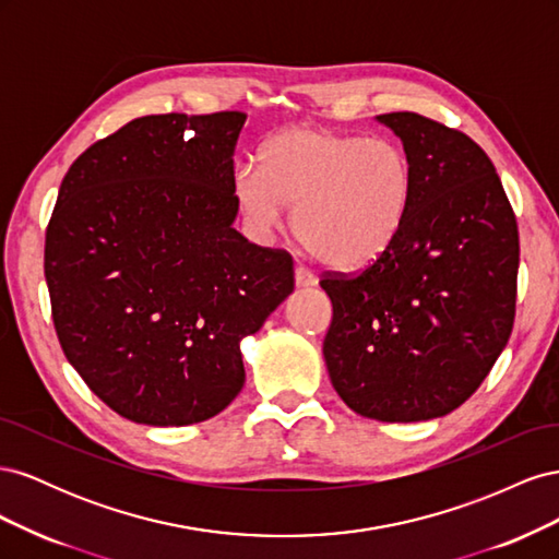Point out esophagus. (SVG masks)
<instances>
[{
  "mask_svg": "<svg viewBox=\"0 0 559 559\" xmlns=\"http://www.w3.org/2000/svg\"><path fill=\"white\" fill-rule=\"evenodd\" d=\"M296 284L298 286H312V284H317V275L306 265H296Z\"/></svg>",
  "mask_w": 559,
  "mask_h": 559,
  "instance_id": "esophagus-1",
  "label": "esophagus"
}]
</instances>
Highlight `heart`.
I'll list each match as a JSON object with an SVG mask.
<instances>
[{"label": "heart", "instance_id": "1", "mask_svg": "<svg viewBox=\"0 0 559 559\" xmlns=\"http://www.w3.org/2000/svg\"><path fill=\"white\" fill-rule=\"evenodd\" d=\"M233 193L257 230L280 226L284 205H294L298 242L321 263L357 270L399 238L413 167L394 140L296 126L270 134L259 165L235 170Z\"/></svg>", "mask_w": 559, "mask_h": 559}]
</instances>
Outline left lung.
<instances>
[{"label": "left lung", "instance_id": "8db88e82", "mask_svg": "<svg viewBox=\"0 0 559 559\" xmlns=\"http://www.w3.org/2000/svg\"><path fill=\"white\" fill-rule=\"evenodd\" d=\"M413 167L394 245L357 275L321 277L333 302L324 359L354 413L421 421L452 413L513 331L520 238L492 160L468 134L413 111L380 114Z\"/></svg>", "mask_w": 559, "mask_h": 559}]
</instances>
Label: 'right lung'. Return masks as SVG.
Masks as SVG:
<instances>
[{
    "instance_id": "add662e5",
    "label": "right lung",
    "mask_w": 559,
    "mask_h": 559,
    "mask_svg": "<svg viewBox=\"0 0 559 559\" xmlns=\"http://www.w3.org/2000/svg\"><path fill=\"white\" fill-rule=\"evenodd\" d=\"M247 114L142 116L67 170L44 273L60 347L114 413L183 427L240 394V341L294 292L289 251L233 228Z\"/></svg>"
}]
</instances>
